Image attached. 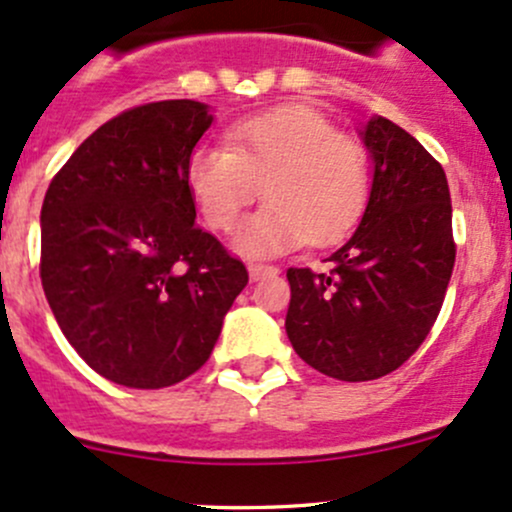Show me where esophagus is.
I'll use <instances>...</instances> for the list:
<instances>
[{"label": "esophagus", "instance_id": "1", "mask_svg": "<svg viewBox=\"0 0 512 512\" xmlns=\"http://www.w3.org/2000/svg\"><path fill=\"white\" fill-rule=\"evenodd\" d=\"M247 270H250L252 280H262L265 275H277L275 265H262V262H250V265H247Z\"/></svg>", "mask_w": 512, "mask_h": 512}]
</instances>
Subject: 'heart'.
Masks as SVG:
<instances>
[{
    "label": "heart",
    "instance_id": "1",
    "mask_svg": "<svg viewBox=\"0 0 512 512\" xmlns=\"http://www.w3.org/2000/svg\"><path fill=\"white\" fill-rule=\"evenodd\" d=\"M185 183L215 232H230L262 185L267 205L242 225L247 255L332 245L364 215L371 195L369 153L307 103H285L227 128L225 146H200Z\"/></svg>",
    "mask_w": 512,
    "mask_h": 512
}]
</instances>
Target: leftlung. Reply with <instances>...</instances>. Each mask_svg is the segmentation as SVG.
<instances>
[{"label":"left lung","mask_w":512,"mask_h":512,"mask_svg":"<svg viewBox=\"0 0 512 512\" xmlns=\"http://www.w3.org/2000/svg\"><path fill=\"white\" fill-rule=\"evenodd\" d=\"M364 136L374 183L329 270L289 267L287 337L312 369L371 381L399 369L431 332L453 265L451 193L441 163L389 118Z\"/></svg>","instance_id":"left-lung-1"}]
</instances>
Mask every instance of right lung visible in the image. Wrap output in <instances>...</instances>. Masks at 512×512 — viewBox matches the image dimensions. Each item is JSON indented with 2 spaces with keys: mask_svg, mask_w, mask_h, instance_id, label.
Instances as JSON below:
<instances>
[{
  "mask_svg": "<svg viewBox=\"0 0 512 512\" xmlns=\"http://www.w3.org/2000/svg\"><path fill=\"white\" fill-rule=\"evenodd\" d=\"M213 123L198 101L133 106L51 178L39 275L61 332L113 384L163 389L210 359L247 270L195 225L185 163Z\"/></svg>",
  "mask_w": 512,
  "mask_h": 512,
  "instance_id": "1",
  "label": "right lung"
}]
</instances>
